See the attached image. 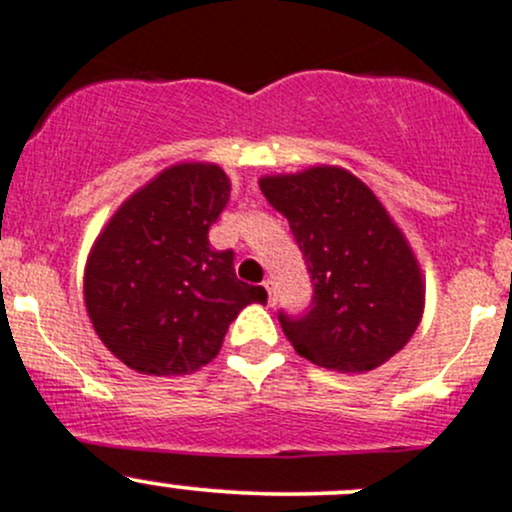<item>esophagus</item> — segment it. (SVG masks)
Wrapping results in <instances>:
<instances>
[{
    "instance_id": "esophagus-1",
    "label": "esophagus",
    "mask_w": 512,
    "mask_h": 512,
    "mask_svg": "<svg viewBox=\"0 0 512 512\" xmlns=\"http://www.w3.org/2000/svg\"><path fill=\"white\" fill-rule=\"evenodd\" d=\"M265 289H267V299H270V304L274 306V301H277V289H274L272 279H265Z\"/></svg>"
}]
</instances>
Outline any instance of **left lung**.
<instances>
[{
    "mask_svg": "<svg viewBox=\"0 0 512 512\" xmlns=\"http://www.w3.org/2000/svg\"><path fill=\"white\" fill-rule=\"evenodd\" d=\"M274 211L304 252L314 297L279 324L301 358L338 373H368L405 348L424 311L412 247L358 176L338 166L262 176Z\"/></svg>",
    "mask_w": 512,
    "mask_h": 512,
    "instance_id": "1",
    "label": "left lung"
}]
</instances>
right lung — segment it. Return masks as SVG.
Listing matches in <instances>:
<instances>
[{
    "label": "right lung",
    "mask_w": 512,
    "mask_h": 512,
    "mask_svg": "<svg viewBox=\"0 0 512 512\" xmlns=\"http://www.w3.org/2000/svg\"><path fill=\"white\" fill-rule=\"evenodd\" d=\"M230 198L215 164H176L127 198L85 265V306L107 351L144 375H186L218 355L265 287L235 277L233 250L208 230Z\"/></svg>",
    "instance_id": "add662e5"
}]
</instances>
